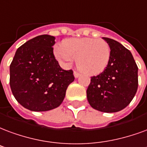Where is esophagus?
<instances>
[{
	"mask_svg": "<svg viewBox=\"0 0 147 147\" xmlns=\"http://www.w3.org/2000/svg\"><path fill=\"white\" fill-rule=\"evenodd\" d=\"M74 76H75V78H79L80 76V73H79L76 71H74Z\"/></svg>",
	"mask_w": 147,
	"mask_h": 147,
	"instance_id": "1",
	"label": "esophagus"
}]
</instances>
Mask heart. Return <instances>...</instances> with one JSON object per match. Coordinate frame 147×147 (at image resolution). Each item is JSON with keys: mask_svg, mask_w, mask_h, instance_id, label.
Instances as JSON below:
<instances>
[{"mask_svg": "<svg viewBox=\"0 0 147 147\" xmlns=\"http://www.w3.org/2000/svg\"><path fill=\"white\" fill-rule=\"evenodd\" d=\"M55 57L60 61L70 65L76 60L77 67L83 73L97 75L106 68L111 57V49L104 40L92 38H74L55 47Z\"/></svg>", "mask_w": 147, "mask_h": 147, "instance_id": "b5f03b06", "label": "heart"}]
</instances>
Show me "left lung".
I'll return each mask as SVG.
<instances>
[{"label": "left lung", "instance_id": "left-lung-1", "mask_svg": "<svg viewBox=\"0 0 147 147\" xmlns=\"http://www.w3.org/2000/svg\"><path fill=\"white\" fill-rule=\"evenodd\" d=\"M111 49L108 65L103 72L91 77L86 90L90 106L99 111L118 112L126 107L138 88V67L132 54L118 41L103 37Z\"/></svg>", "mask_w": 147, "mask_h": 147}]
</instances>
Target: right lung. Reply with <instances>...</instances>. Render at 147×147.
<instances>
[{"label": "right lung", "instance_id": "add662e5", "mask_svg": "<svg viewBox=\"0 0 147 147\" xmlns=\"http://www.w3.org/2000/svg\"><path fill=\"white\" fill-rule=\"evenodd\" d=\"M55 37L40 35L17 49L10 65V86L22 106L32 111H47L61 105L72 70H63L55 59Z\"/></svg>", "mask_w": 147, "mask_h": 147}]
</instances>
